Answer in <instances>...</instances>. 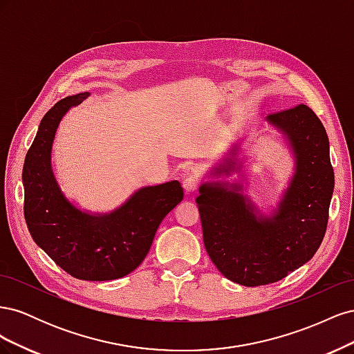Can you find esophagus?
<instances>
[{
	"label": "esophagus",
	"mask_w": 354,
	"mask_h": 354,
	"mask_svg": "<svg viewBox=\"0 0 354 354\" xmlns=\"http://www.w3.org/2000/svg\"><path fill=\"white\" fill-rule=\"evenodd\" d=\"M199 185H201V178L195 174H190V176L185 177V180H183V187L186 192H189V194H194V192H196Z\"/></svg>",
	"instance_id": "esophagus-1"
}]
</instances>
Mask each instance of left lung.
<instances>
[{"mask_svg": "<svg viewBox=\"0 0 354 354\" xmlns=\"http://www.w3.org/2000/svg\"><path fill=\"white\" fill-rule=\"evenodd\" d=\"M266 121L286 137L295 156V173L272 216L239 194L238 183H203L196 198L211 261L243 286L281 281L312 259L325 236L334 192L328 134L316 113L297 104L270 113ZM236 151L234 146L232 156L212 169L214 176L241 169Z\"/></svg>", "mask_w": 354, "mask_h": 354, "instance_id": "8db88e82", "label": "left lung"}]
</instances>
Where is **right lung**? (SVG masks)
<instances>
[{
  "label": "right lung",
  "instance_id": "right-lung-1",
  "mask_svg": "<svg viewBox=\"0 0 354 354\" xmlns=\"http://www.w3.org/2000/svg\"><path fill=\"white\" fill-rule=\"evenodd\" d=\"M88 97L62 99L44 115L24 165V212L32 239L50 259L81 281H112L142 264L160 221L183 199L177 180L138 189L108 214L78 209L62 194L51 168V146L59 122Z\"/></svg>",
  "mask_w": 354,
  "mask_h": 354
}]
</instances>
